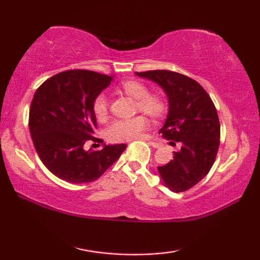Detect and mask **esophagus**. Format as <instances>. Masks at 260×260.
I'll return each instance as SVG.
<instances>
[{"instance_id":"34e87169","label":"esophagus","mask_w":260,"mask_h":260,"mask_svg":"<svg viewBox=\"0 0 260 260\" xmlns=\"http://www.w3.org/2000/svg\"><path fill=\"white\" fill-rule=\"evenodd\" d=\"M140 140H146L147 141L149 139L147 138V136H141ZM149 146L152 147V148H159V144L156 143V142H152V141H149Z\"/></svg>"}]
</instances>
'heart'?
<instances>
[{
  "mask_svg": "<svg viewBox=\"0 0 260 260\" xmlns=\"http://www.w3.org/2000/svg\"><path fill=\"white\" fill-rule=\"evenodd\" d=\"M121 90L126 95L138 101V108L151 117H160L165 111V103L158 96L150 95L148 87L142 82L128 80L121 83ZM94 113L98 119L103 120L108 116V100L104 94L99 95L94 101ZM149 122L146 118L138 116L131 119H120L111 122L107 128V138L112 142L128 141L138 138L141 132L147 129Z\"/></svg>",
  "mask_w": 260,
  "mask_h": 260,
  "instance_id": "b5f03b06",
  "label": "heart"
}]
</instances>
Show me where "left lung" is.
Here are the masks:
<instances>
[{
  "label": "left lung",
  "mask_w": 260,
  "mask_h": 260,
  "mask_svg": "<svg viewBox=\"0 0 260 260\" xmlns=\"http://www.w3.org/2000/svg\"><path fill=\"white\" fill-rule=\"evenodd\" d=\"M135 74L165 91L169 111L159 133L181 143L173 159L157 167L161 181L174 192L188 190L209 173L219 149L220 125L212 100L199 82L183 74L166 70Z\"/></svg>",
  "instance_id": "obj_1"
}]
</instances>
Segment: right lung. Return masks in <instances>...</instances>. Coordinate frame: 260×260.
<instances>
[{
    "label": "right lung",
    "mask_w": 260,
    "mask_h": 260,
    "mask_svg": "<svg viewBox=\"0 0 260 260\" xmlns=\"http://www.w3.org/2000/svg\"><path fill=\"white\" fill-rule=\"evenodd\" d=\"M112 80L93 71L70 70L48 79L35 91L30 138L43 165L57 178L70 183L95 181L126 149L122 143H103L99 151L83 149L96 128L94 101Z\"/></svg>",
    "instance_id": "obj_1"
}]
</instances>
